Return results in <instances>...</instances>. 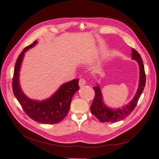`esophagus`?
Segmentation results:
<instances>
[{
	"label": "esophagus",
	"mask_w": 159,
	"mask_h": 159,
	"mask_svg": "<svg viewBox=\"0 0 159 159\" xmlns=\"http://www.w3.org/2000/svg\"><path fill=\"white\" fill-rule=\"evenodd\" d=\"M86 80L84 79H83V78H81L80 80H79V86L81 87V86H84L85 84H86Z\"/></svg>",
	"instance_id": "obj_1"
}]
</instances>
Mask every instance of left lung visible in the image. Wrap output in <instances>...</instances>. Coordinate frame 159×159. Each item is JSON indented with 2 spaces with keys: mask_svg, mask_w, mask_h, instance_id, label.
Returning <instances> with one entry per match:
<instances>
[{
  "mask_svg": "<svg viewBox=\"0 0 159 159\" xmlns=\"http://www.w3.org/2000/svg\"><path fill=\"white\" fill-rule=\"evenodd\" d=\"M132 59L137 61L139 63L140 68V81L136 95L129 104L124 106L122 109L116 110L108 108L102 102V96L99 86H97L96 87H93L95 95L93 103L90 107L91 112L101 122H115L119 121L126 118L135 109L146 85V73L144 66L140 55L134 48L132 49Z\"/></svg>",
  "mask_w": 159,
  "mask_h": 159,
  "instance_id": "left-lung-1",
  "label": "left lung"
}]
</instances>
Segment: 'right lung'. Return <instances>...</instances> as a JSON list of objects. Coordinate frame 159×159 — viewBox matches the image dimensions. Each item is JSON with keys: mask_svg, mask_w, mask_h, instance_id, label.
<instances>
[{"mask_svg": "<svg viewBox=\"0 0 159 159\" xmlns=\"http://www.w3.org/2000/svg\"><path fill=\"white\" fill-rule=\"evenodd\" d=\"M37 43L35 40L25 48L16 60L12 80L13 91L24 112L31 119L42 124H57L68 115L73 96L79 89V79H74L65 83L52 97L44 101L39 102L28 98L20 88L19 72L24 53Z\"/></svg>", "mask_w": 159, "mask_h": 159, "instance_id": "add662e5", "label": "right lung"}]
</instances>
